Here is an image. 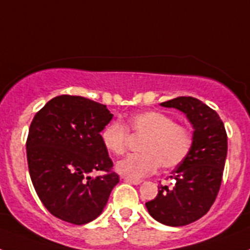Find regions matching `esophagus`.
Returning a JSON list of instances; mask_svg holds the SVG:
<instances>
[{"instance_id":"34e87169","label":"esophagus","mask_w":250,"mask_h":250,"mask_svg":"<svg viewBox=\"0 0 250 250\" xmlns=\"http://www.w3.org/2000/svg\"><path fill=\"white\" fill-rule=\"evenodd\" d=\"M124 180L126 183H130V184H134V185H139L143 183L141 179H136V178H129V176H124Z\"/></svg>"}]
</instances>
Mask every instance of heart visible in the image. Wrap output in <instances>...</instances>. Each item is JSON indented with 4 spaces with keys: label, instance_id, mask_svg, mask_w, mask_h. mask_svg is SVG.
<instances>
[{
    "label": "heart",
    "instance_id": "b5f03b06",
    "mask_svg": "<svg viewBox=\"0 0 250 250\" xmlns=\"http://www.w3.org/2000/svg\"><path fill=\"white\" fill-rule=\"evenodd\" d=\"M144 136L139 154H131L116 163V170L124 176L143 178L155 173L158 167L173 169L180 165L193 147L190 127L176 124L171 116L160 111L136 112L126 126L118 121L106 124L100 131L103 146L112 155H121L127 146L129 131Z\"/></svg>",
    "mask_w": 250,
    "mask_h": 250
}]
</instances>
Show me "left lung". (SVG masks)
Returning <instances> with one entry per match:
<instances>
[{
	"label": "left lung",
	"instance_id": "1",
	"mask_svg": "<svg viewBox=\"0 0 250 250\" xmlns=\"http://www.w3.org/2000/svg\"><path fill=\"white\" fill-rule=\"evenodd\" d=\"M187 115L193 125L190 154L170 175L175 179L173 189L160 187L155 199L146 209L159 223L183 227L200 219L209 211L219 191L224 170L228 138L219 115L200 100L180 96L161 103Z\"/></svg>",
	"mask_w": 250,
	"mask_h": 250
}]
</instances>
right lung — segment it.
<instances>
[{
	"instance_id": "obj_1",
	"label": "right lung",
	"mask_w": 250,
	"mask_h": 250,
	"mask_svg": "<svg viewBox=\"0 0 250 250\" xmlns=\"http://www.w3.org/2000/svg\"><path fill=\"white\" fill-rule=\"evenodd\" d=\"M112 116L103 104L61 95L31 123L26 143L31 180L46 209L63 222L83 225L96 219L119 183L100 140ZM95 171L106 174L89 175Z\"/></svg>"
}]
</instances>
